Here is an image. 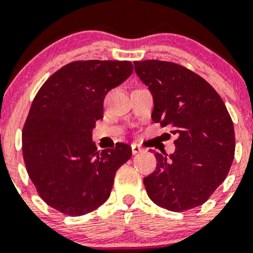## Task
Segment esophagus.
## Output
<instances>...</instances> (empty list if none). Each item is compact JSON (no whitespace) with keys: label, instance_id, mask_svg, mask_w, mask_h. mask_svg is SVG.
Instances as JSON below:
<instances>
[{"label":"esophagus","instance_id":"esophagus-1","mask_svg":"<svg viewBox=\"0 0 253 253\" xmlns=\"http://www.w3.org/2000/svg\"><path fill=\"white\" fill-rule=\"evenodd\" d=\"M131 148H132V153H133V154H137V153H139V152L143 151V148H142L141 146H138V144H136V143L132 144Z\"/></svg>","mask_w":253,"mask_h":253}]
</instances>
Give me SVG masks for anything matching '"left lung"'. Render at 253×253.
<instances>
[{"label": "left lung", "instance_id": "obj_1", "mask_svg": "<svg viewBox=\"0 0 253 253\" xmlns=\"http://www.w3.org/2000/svg\"><path fill=\"white\" fill-rule=\"evenodd\" d=\"M153 96L152 120L178 138L173 154L154 156L156 170L143 179L149 199L170 211L203 205L225 180L235 156L234 124L214 87L181 65L134 61Z\"/></svg>", "mask_w": 253, "mask_h": 253}]
</instances>
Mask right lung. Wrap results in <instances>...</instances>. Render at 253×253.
I'll list each match as a JSON object with an SVG mask.
<instances>
[{"label":"right lung","mask_w":253,"mask_h":253,"mask_svg":"<svg viewBox=\"0 0 253 253\" xmlns=\"http://www.w3.org/2000/svg\"><path fill=\"white\" fill-rule=\"evenodd\" d=\"M133 72L131 61L79 60L54 73L32 102L22 133L27 171L53 209L80 216L104 204L115 174L132 156L128 144L97 151L92 128L104 99Z\"/></svg>","instance_id":"add662e5"}]
</instances>
